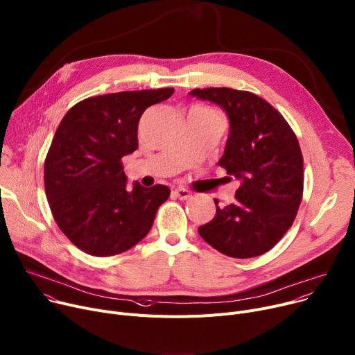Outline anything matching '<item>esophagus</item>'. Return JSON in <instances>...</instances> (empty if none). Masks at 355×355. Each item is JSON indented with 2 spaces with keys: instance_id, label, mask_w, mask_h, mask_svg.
<instances>
[{
  "instance_id": "esophagus-1",
  "label": "esophagus",
  "mask_w": 355,
  "mask_h": 355,
  "mask_svg": "<svg viewBox=\"0 0 355 355\" xmlns=\"http://www.w3.org/2000/svg\"><path fill=\"white\" fill-rule=\"evenodd\" d=\"M172 193H173L175 198H178V199H180V200H187L190 196H192V193H190L187 189H183V187L175 189Z\"/></svg>"
}]
</instances>
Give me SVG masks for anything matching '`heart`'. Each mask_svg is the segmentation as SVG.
<instances>
[{"mask_svg": "<svg viewBox=\"0 0 355 355\" xmlns=\"http://www.w3.org/2000/svg\"><path fill=\"white\" fill-rule=\"evenodd\" d=\"M199 109H202V111H205V112H209V114H216V112H213L211 109H209V107H199Z\"/></svg>", "mask_w": 355, "mask_h": 355, "instance_id": "obj_1", "label": "heart"}]
</instances>
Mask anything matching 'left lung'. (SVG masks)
I'll return each instance as SVG.
<instances>
[{
  "mask_svg": "<svg viewBox=\"0 0 355 355\" xmlns=\"http://www.w3.org/2000/svg\"><path fill=\"white\" fill-rule=\"evenodd\" d=\"M189 95L219 105L230 130L219 165L240 180L234 203L219 207L199 227L206 243L234 259L264 254L291 227L303 199V155L297 136L263 98L232 88L193 89Z\"/></svg>",
  "mask_w": 355,
  "mask_h": 355,
  "instance_id": "8db88e82",
  "label": "left lung"
}]
</instances>
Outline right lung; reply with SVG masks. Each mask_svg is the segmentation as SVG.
Returning a JSON list of instances; mask_svg holds the SVG:
<instances>
[{
    "instance_id": "add662e5",
    "label": "right lung",
    "mask_w": 355,
    "mask_h": 355,
    "mask_svg": "<svg viewBox=\"0 0 355 355\" xmlns=\"http://www.w3.org/2000/svg\"><path fill=\"white\" fill-rule=\"evenodd\" d=\"M173 88L87 98L61 121L44 165L45 193L61 232L78 249L107 257L138 244L150 230L168 186L126 189L122 157L138 149L142 114Z\"/></svg>"
}]
</instances>
